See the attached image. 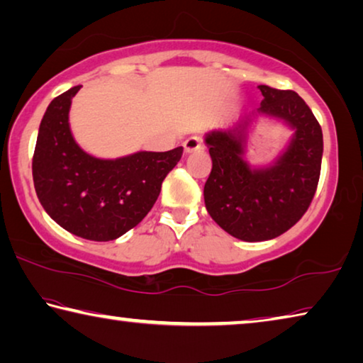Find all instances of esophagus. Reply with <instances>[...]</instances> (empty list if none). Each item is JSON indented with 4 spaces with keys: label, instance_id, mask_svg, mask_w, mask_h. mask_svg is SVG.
Masks as SVG:
<instances>
[{
    "label": "esophagus",
    "instance_id": "obj_1",
    "mask_svg": "<svg viewBox=\"0 0 363 363\" xmlns=\"http://www.w3.org/2000/svg\"><path fill=\"white\" fill-rule=\"evenodd\" d=\"M200 147L201 139L199 136H190L184 140V150H186V153H194L196 150H200Z\"/></svg>",
    "mask_w": 363,
    "mask_h": 363
}]
</instances>
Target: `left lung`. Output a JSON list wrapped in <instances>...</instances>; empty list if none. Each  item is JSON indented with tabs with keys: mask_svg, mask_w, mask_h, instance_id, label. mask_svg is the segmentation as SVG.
I'll return each instance as SVG.
<instances>
[{
	"mask_svg": "<svg viewBox=\"0 0 363 363\" xmlns=\"http://www.w3.org/2000/svg\"><path fill=\"white\" fill-rule=\"evenodd\" d=\"M261 107L232 128L205 134L213 168L205 205L220 229L243 242L281 235L303 218L320 177L322 128L294 91L259 84ZM257 114L285 121L295 134L272 165L255 169L244 160L247 130Z\"/></svg>",
	"mask_w": 363,
	"mask_h": 363,
	"instance_id": "1",
	"label": "left lung"
}]
</instances>
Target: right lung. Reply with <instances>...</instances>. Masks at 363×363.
Instances as JSON below:
<instances>
[{
  "mask_svg": "<svg viewBox=\"0 0 363 363\" xmlns=\"http://www.w3.org/2000/svg\"><path fill=\"white\" fill-rule=\"evenodd\" d=\"M78 91L73 86L57 96L43 116L32 162L35 190L45 211L73 235L115 240L152 210L182 147L115 160L89 155L70 131L69 112Z\"/></svg>",
  "mask_w": 363,
  "mask_h": 363,
  "instance_id": "add662e5",
  "label": "right lung"
}]
</instances>
